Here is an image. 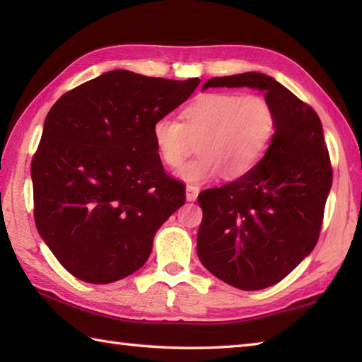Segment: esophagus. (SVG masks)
I'll return each instance as SVG.
<instances>
[{
  "instance_id": "34e87169",
  "label": "esophagus",
  "mask_w": 362,
  "mask_h": 362,
  "mask_svg": "<svg viewBox=\"0 0 362 362\" xmlns=\"http://www.w3.org/2000/svg\"><path fill=\"white\" fill-rule=\"evenodd\" d=\"M197 194H199V187L187 185V199H188V201H196Z\"/></svg>"
}]
</instances>
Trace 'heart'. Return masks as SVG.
<instances>
[{
    "mask_svg": "<svg viewBox=\"0 0 362 362\" xmlns=\"http://www.w3.org/2000/svg\"><path fill=\"white\" fill-rule=\"evenodd\" d=\"M276 113L258 93L211 91L197 96L179 119L161 117L152 124V141L168 168H179L199 143L201 157L183 166L179 175L201 183L222 174L240 180L250 174L271 148Z\"/></svg>",
    "mask_w": 362,
    "mask_h": 362,
    "instance_id": "heart-1",
    "label": "heart"
}]
</instances>
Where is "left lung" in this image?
I'll return each mask as SVG.
<instances>
[{
  "mask_svg": "<svg viewBox=\"0 0 362 362\" xmlns=\"http://www.w3.org/2000/svg\"><path fill=\"white\" fill-rule=\"evenodd\" d=\"M209 87L264 91L276 113V132L250 174L204 189L197 255L219 280L244 291L279 283L317 244L333 168L322 122L311 105L271 76L243 73L205 82Z\"/></svg>",
  "mask_w": 362,
  "mask_h": 362,
  "instance_id": "left-lung-1",
  "label": "left lung"
}]
</instances>
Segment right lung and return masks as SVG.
I'll use <instances>...</instances> for the list:
<instances>
[{
  "label": "right lung",
  "instance_id": "right-lung-1",
  "mask_svg": "<svg viewBox=\"0 0 362 362\" xmlns=\"http://www.w3.org/2000/svg\"><path fill=\"white\" fill-rule=\"evenodd\" d=\"M199 83L115 70L51 107L30 163L34 219L76 279L107 284L138 271L160 226L185 204L183 183L161 165L152 124Z\"/></svg>",
  "mask_w": 362,
  "mask_h": 362
}]
</instances>
